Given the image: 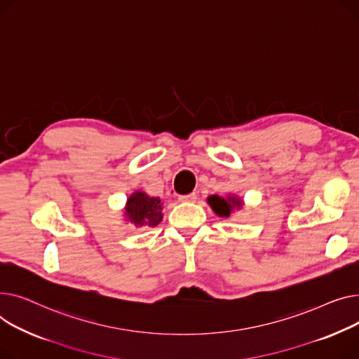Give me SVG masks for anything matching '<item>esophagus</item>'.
<instances>
[{
	"instance_id": "1",
	"label": "esophagus",
	"mask_w": 359,
	"mask_h": 359,
	"mask_svg": "<svg viewBox=\"0 0 359 359\" xmlns=\"http://www.w3.org/2000/svg\"><path fill=\"white\" fill-rule=\"evenodd\" d=\"M197 200V194L196 193H189V194H185V196H180V201H184V203H194Z\"/></svg>"
}]
</instances>
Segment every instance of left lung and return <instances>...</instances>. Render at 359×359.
Segmentation results:
<instances>
[{
  "label": "left lung",
  "mask_w": 359,
  "mask_h": 359,
  "mask_svg": "<svg viewBox=\"0 0 359 359\" xmlns=\"http://www.w3.org/2000/svg\"><path fill=\"white\" fill-rule=\"evenodd\" d=\"M207 201L210 207L213 208V212L220 217H229L230 213L233 212V208H241L243 205L242 200L235 196H227L226 198L219 196H210Z\"/></svg>",
  "instance_id": "1"
}]
</instances>
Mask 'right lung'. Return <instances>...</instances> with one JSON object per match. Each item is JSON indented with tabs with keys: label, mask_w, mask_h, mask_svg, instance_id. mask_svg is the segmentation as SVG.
Returning <instances> with one entry per match:
<instances>
[{
	"label": "right lung",
	"mask_w": 359,
	"mask_h": 359,
	"mask_svg": "<svg viewBox=\"0 0 359 359\" xmlns=\"http://www.w3.org/2000/svg\"><path fill=\"white\" fill-rule=\"evenodd\" d=\"M126 217L136 227H155L162 222V203L158 197H149L146 193L136 191L128 198Z\"/></svg>",
	"instance_id": "add662e5"
}]
</instances>
